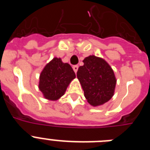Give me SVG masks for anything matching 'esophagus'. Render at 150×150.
Here are the masks:
<instances>
[{
  "mask_svg": "<svg viewBox=\"0 0 150 150\" xmlns=\"http://www.w3.org/2000/svg\"><path fill=\"white\" fill-rule=\"evenodd\" d=\"M78 67H78V65H74V66H73V69H74V72H75V73L77 72Z\"/></svg>",
  "mask_w": 150,
  "mask_h": 150,
  "instance_id": "esophagus-1",
  "label": "esophagus"
}]
</instances>
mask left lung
Returning <instances> with one entry per match:
<instances>
[{
    "mask_svg": "<svg viewBox=\"0 0 150 150\" xmlns=\"http://www.w3.org/2000/svg\"><path fill=\"white\" fill-rule=\"evenodd\" d=\"M77 76L84 96L89 104L97 107L105 104L114 95L116 79L112 69L104 59L89 55L83 61Z\"/></svg>",
    "mask_w": 150,
    "mask_h": 150,
    "instance_id": "8db88e82",
    "label": "left lung"
}]
</instances>
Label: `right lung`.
I'll return each mask as SVG.
<instances>
[{"instance_id":"right-lung-1","label":"right lung","mask_w":150,"mask_h":150,"mask_svg":"<svg viewBox=\"0 0 150 150\" xmlns=\"http://www.w3.org/2000/svg\"><path fill=\"white\" fill-rule=\"evenodd\" d=\"M76 74L71 66L54 58L43 69L40 75L39 89L46 99L56 100L64 95Z\"/></svg>"}]
</instances>
